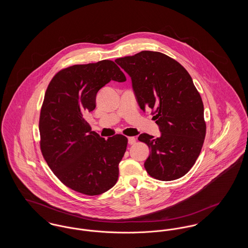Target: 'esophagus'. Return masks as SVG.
Returning a JSON list of instances; mask_svg holds the SVG:
<instances>
[{
	"label": "esophagus",
	"mask_w": 248,
	"mask_h": 248,
	"mask_svg": "<svg viewBox=\"0 0 248 248\" xmlns=\"http://www.w3.org/2000/svg\"><path fill=\"white\" fill-rule=\"evenodd\" d=\"M136 138H134V137H129L128 138V143H129L130 145H133V144H135L136 143Z\"/></svg>",
	"instance_id": "obj_1"
}]
</instances>
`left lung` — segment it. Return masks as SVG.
I'll return each mask as SVG.
<instances>
[{"instance_id":"obj_1","label":"left lung","mask_w":248,"mask_h":248,"mask_svg":"<svg viewBox=\"0 0 248 248\" xmlns=\"http://www.w3.org/2000/svg\"><path fill=\"white\" fill-rule=\"evenodd\" d=\"M131 78L143 111L151 108L161 136L141 134L151 154L144 163L151 177L163 181L183 177L201 153L206 125L203 104L189 72L175 59L154 51L115 59Z\"/></svg>"}]
</instances>
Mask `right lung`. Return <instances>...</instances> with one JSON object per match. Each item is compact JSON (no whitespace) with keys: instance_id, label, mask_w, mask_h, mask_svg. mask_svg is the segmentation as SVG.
<instances>
[{"instance_id":"obj_1","label":"right lung","mask_w":248,"mask_h":248,"mask_svg":"<svg viewBox=\"0 0 248 248\" xmlns=\"http://www.w3.org/2000/svg\"><path fill=\"white\" fill-rule=\"evenodd\" d=\"M110 81H126L111 60L61 70L48 85L40 114V146L48 166L64 185L90 196L116 184L127 147L126 137L106 140L84 118L94 110L97 92Z\"/></svg>"}]
</instances>
